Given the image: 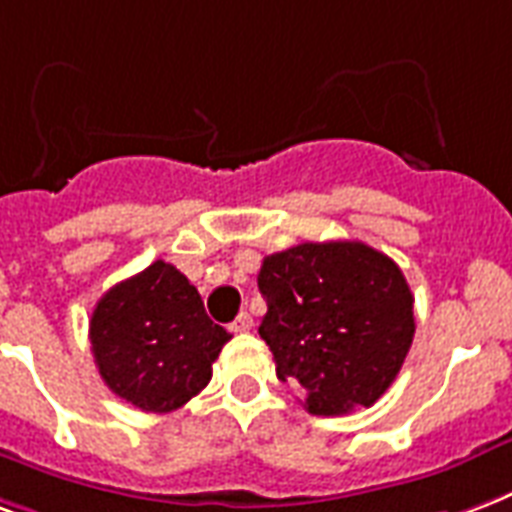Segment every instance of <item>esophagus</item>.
<instances>
[{"label": "esophagus", "instance_id": "esophagus-1", "mask_svg": "<svg viewBox=\"0 0 512 512\" xmlns=\"http://www.w3.org/2000/svg\"><path fill=\"white\" fill-rule=\"evenodd\" d=\"M252 314H246V312H241L236 317V320H233V323H230V331L233 333H246V331H252Z\"/></svg>", "mask_w": 512, "mask_h": 512}]
</instances>
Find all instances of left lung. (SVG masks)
Listing matches in <instances>:
<instances>
[{
	"instance_id": "obj_1",
	"label": "left lung",
	"mask_w": 512,
	"mask_h": 512,
	"mask_svg": "<svg viewBox=\"0 0 512 512\" xmlns=\"http://www.w3.org/2000/svg\"><path fill=\"white\" fill-rule=\"evenodd\" d=\"M257 287L268 304L257 331L306 410L342 415L391 388L415 336L410 285L391 257L361 241H306L268 255Z\"/></svg>"
}]
</instances>
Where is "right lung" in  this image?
Instances as JSON below:
<instances>
[{
    "label": "right lung",
    "instance_id": "add662e5",
    "mask_svg": "<svg viewBox=\"0 0 512 512\" xmlns=\"http://www.w3.org/2000/svg\"><path fill=\"white\" fill-rule=\"evenodd\" d=\"M89 339L100 377L119 399L173 412L206 388L230 333L208 320L187 276L157 260L102 295Z\"/></svg>",
    "mask_w": 512,
    "mask_h": 512
}]
</instances>
